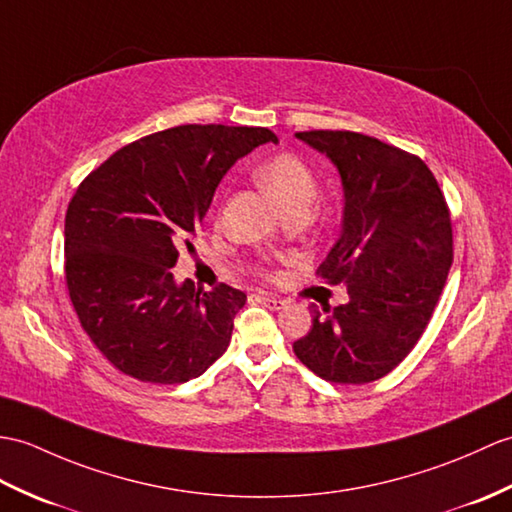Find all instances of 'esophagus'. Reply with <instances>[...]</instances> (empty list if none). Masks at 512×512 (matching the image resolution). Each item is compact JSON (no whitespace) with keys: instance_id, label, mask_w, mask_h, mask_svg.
<instances>
[{"instance_id":"34e87169","label":"esophagus","mask_w":512,"mask_h":512,"mask_svg":"<svg viewBox=\"0 0 512 512\" xmlns=\"http://www.w3.org/2000/svg\"><path fill=\"white\" fill-rule=\"evenodd\" d=\"M257 299L264 303L266 307H270V310H281V307L285 305V301L281 299V296H272V294H259Z\"/></svg>"}]
</instances>
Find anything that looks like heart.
Here are the masks:
<instances>
[{"label": "heart", "mask_w": 512, "mask_h": 512, "mask_svg": "<svg viewBox=\"0 0 512 512\" xmlns=\"http://www.w3.org/2000/svg\"><path fill=\"white\" fill-rule=\"evenodd\" d=\"M257 178L285 211L292 207H307L316 194L314 172L292 152H279L266 159L257 168Z\"/></svg>", "instance_id": "1"}]
</instances>
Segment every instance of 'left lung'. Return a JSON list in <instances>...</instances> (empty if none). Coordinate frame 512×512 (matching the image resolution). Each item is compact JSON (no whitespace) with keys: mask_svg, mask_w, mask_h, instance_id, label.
I'll return each instance as SVG.
<instances>
[{"mask_svg":"<svg viewBox=\"0 0 512 512\" xmlns=\"http://www.w3.org/2000/svg\"><path fill=\"white\" fill-rule=\"evenodd\" d=\"M296 137L342 178V233L316 275L347 283L349 303H312V329L292 347L327 382H375L414 349L441 299L454 259L447 200L417 154L353 130Z\"/></svg>","mask_w":512,"mask_h":512,"instance_id":"8db88e82","label":"left lung"}]
</instances>
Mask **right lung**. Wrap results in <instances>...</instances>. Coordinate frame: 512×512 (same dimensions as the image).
<instances>
[{
    "instance_id": "obj_1",
    "label": "right lung",
    "mask_w": 512,
    "mask_h": 512,
    "mask_svg": "<svg viewBox=\"0 0 512 512\" xmlns=\"http://www.w3.org/2000/svg\"><path fill=\"white\" fill-rule=\"evenodd\" d=\"M277 135L259 126L185 124L113 152L71 196L65 283L80 327L117 371L183 384L227 351L246 294L174 283L220 178Z\"/></svg>"
}]
</instances>
